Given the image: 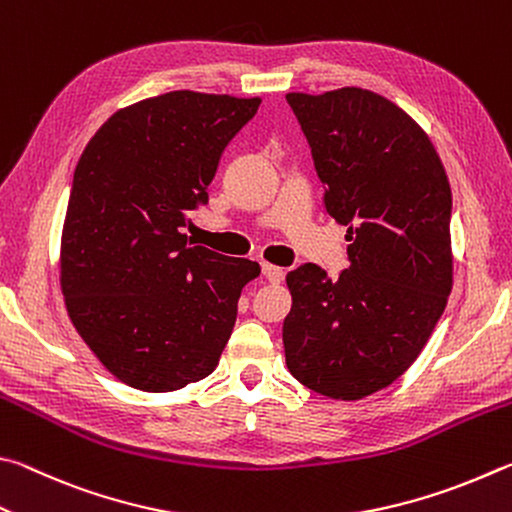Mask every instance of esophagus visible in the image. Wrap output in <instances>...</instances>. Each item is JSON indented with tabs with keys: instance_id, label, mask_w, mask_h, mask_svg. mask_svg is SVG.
<instances>
[{
	"instance_id": "1",
	"label": "esophagus",
	"mask_w": 512,
	"mask_h": 512,
	"mask_svg": "<svg viewBox=\"0 0 512 512\" xmlns=\"http://www.w3.org/2000/svg\"><path fill=\"white\" fill-rule=\"evenodd\" d=\"M263 276H265V279L270 281V283H281L285 272L281 270V267H276V265H272V263H263Z\"/></svg>"
}]
</instances>
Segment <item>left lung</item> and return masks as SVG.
<instances>
[{
    "mask_svg": "<svg viewBox=\"0 0 512 512\" xmlns=\"http://www.w3.org/2000/svg\"><path fill=\"white\" fill-rule=\"evenodd\" d=\"M285 98L351 263L337 281L312 263L285 276V364L321 396L362 400L416 362L447 306L450 182L427 132L389 98L362 87Z\"/></svg>",
    "mask_w": 512,
    "mask_h": 512,
    "instance_id": "obj_1",
    "label": "left lung"
}]
</instances>
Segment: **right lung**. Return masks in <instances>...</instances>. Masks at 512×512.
<instances>
[{
    "instance_id": "1",
    "label": "right lung",
    "mask_w": 512,
    "mask_h": 512,
    "mask_svg": "<svg viewBox=\"0 0 512 512\" xmlns=\"http://www.w3.org/2000/svg\"><path fill=\"white\" fill-rule=\"evenodd\" d=\"M261 98L179 89L114 112L83 150L60 238V290L98 362L132 389L166 393L215 371L247 258L191 245L220 155Z\"/></svg>"
}]
</instances>
